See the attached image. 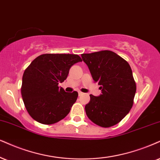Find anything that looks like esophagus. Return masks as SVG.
Returning a JSON list of instances; mask_svg holds the SVG:
<instances>
[{
	"label": "esophagus",
	"mask_w": 160,
	"mask_h": 160,
	"mask_svg": "<svg viewBox=\"0 0 160 160\" xmlns=\"http://www.w3.org/2000/svg\"><path fill=\"white\" fill-rule=\"evenodd\" d=\"M84 92H81V91H78V96H82V95H84Z\"/></svg>",
	"instance_id": "obj_1"
}]
</instances>
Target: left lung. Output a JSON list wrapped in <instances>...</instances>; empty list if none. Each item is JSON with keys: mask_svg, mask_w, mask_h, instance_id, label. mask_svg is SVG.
Segmentation results:
<instances>
[{"mask_svg": "<svg viewBox=\"0 0 160 160\" xmlns=\"http://www.w3.org/2000/svg\"><path fill=\"white\" fill-rule=\"evenodd\" d=\"M82 58L102 90L98 96L90 95L89 103L85 105L87 116L101 127L116 125L133 106L137 87L131 67L110 50L84 53Z\"/></svg>", "mask_w": 160, "mask_h": 160, "instance_id": "8db88e82", "label": "left lung"}]
</instances>
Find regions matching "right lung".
Wrapping results in <instances>:
<instances>
[{"mask_svg": "<svg viewBox=\"0 0 160 160\" xmlns=\"http://www.w3.org/2000/svg\"><path fill=\"white\" fill-rule=\"evenodd\" d=\"M82 62L75 54H43L26 69L22 78L21 96L25 108L33 119L52 125L66 117L78 92H65L58 84L68 76L72 65Z\"/></svg>", "mask_w": 160, "mask_h": 160, "instance_id": "add662e5", "label": "right lung"}]
</instances>
